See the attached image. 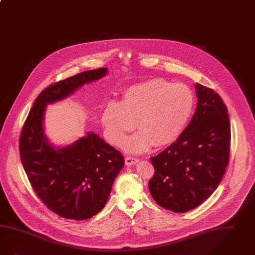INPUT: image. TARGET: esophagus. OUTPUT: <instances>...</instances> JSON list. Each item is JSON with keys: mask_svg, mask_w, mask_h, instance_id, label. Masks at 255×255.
<instances>
[{"mask_svg": "<svg viewBox=\"0 0 255 255\" xmlns=\"http://www.w3.org/2000/svg\"><path fill=\"white\" fill-rule=\"evenodd\" d=\"M139 162V159L138 158H135V157H126L125 158V164L126 166H132L134 164Z\"/></svg>", "mask_w": 255, "mask_h": 255, "instance_id": "1", "label": "esophagus"}]
</instances>
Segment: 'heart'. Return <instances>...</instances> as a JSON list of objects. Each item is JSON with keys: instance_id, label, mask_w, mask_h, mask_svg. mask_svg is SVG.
I'll use <instances>...</instances> for the list:
<instances>
[{"instance_id": "obj_1", "label": "heart", "mask_w": 255, "mask_h": 255, "mask_svg": "<svg viewBox=\"0 0 255 255\" xmlns=\"http://www.w3.org/2000/svg\"><path fill=\"white\" fill-rule=\"evenodd\" d=\"M194 107L193 91L182 83L153 79L123 92L121 102H108L102 116L107 137L118 144L136 127L140 131L123 141V149L141 153L175 142L189 123Z\"/></svg>"}]
</instances>
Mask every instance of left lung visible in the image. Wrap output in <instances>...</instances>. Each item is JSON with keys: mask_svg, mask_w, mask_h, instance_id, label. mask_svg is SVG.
I'll return each instance as SVG.
<instances>
[{"mask_svg": "<svg viewBox=\"0 0 255 255\" xmlns=\"http://www.w3.org/2000/svg\"><path fill=\"white\" fill-rule=\"evenodd\" d=\"M196 109L179 138L156 156L149 190L155 202L177 214L208 199L224 176L229 163L231 123L220 96L194 84Z\"/></svg>", "mask_w": 255, "mask_h": 255, "instance_id": "obj_1", "label": "left lung"}]
</instances>
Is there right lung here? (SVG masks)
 <instances>
[{
	"instance_id": "add662e5",
	"label": "right lung",
	"mask_w": 255,
	"mask_h": 255,
	"mask_svg": "<svg viewBox=\"0 0 255 255\" xmlns=\"http://www.w3.org/2000/svg\"><path fill=\"white\" fill-rule=\"evenodd\" d=\"M107 72L108 68L82 72L45 88L21 130L20 160L31 185L46 207L63 218L85 220L99 214L108 201L124 158L93 132L69 145L55 146L44 132L45 110L48 104L67 99Z\"/></svg>"
}]
</instances>
